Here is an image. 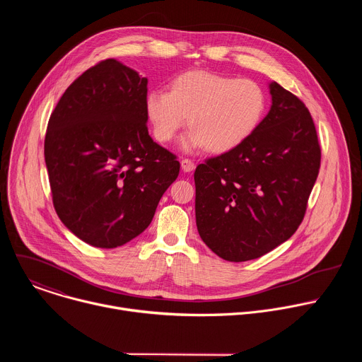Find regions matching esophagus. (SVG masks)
Instances as JSON below:
<instances>
[{"instance_id": "34e87169", "label": "esophagus", "mask_w": 362, "mask_h": 362, "mask_svg": "<svg viewBox=\"0 0 362 362\" xmlns=\"http://www.w3.org/2000/svg\"><path fill=\"white\" fill-rule=\"evenodd\" d=\"M180 166H182V170L189 173V172H193L194 170V163L190 160V159H182L180 160Z\"/></svg>"}]
</instances>
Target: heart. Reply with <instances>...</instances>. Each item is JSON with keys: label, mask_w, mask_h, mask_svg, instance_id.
Returning a JSON list of instances; mask_svg holds the SVG:
<instances>
[{"label": "heart", "mask_w": 362, "mask_h": 362, "mask_svg": "<svg viewBox=\"0 0 362 362\" xmlns=\"http://www.w3.org/2000/svg\"><path fill=\"white\" fill-rule=\"evenodd\" d=\"M147 119L159 141H170L186 124L185 150L203 147L226 153L247 140L262 122L267 97L249 78L190 70L172 80L170 91L150 90L144 98Z\"/></svg>", "instance_id": "1"}]
</instances>
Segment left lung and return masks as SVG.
Listing matches in <instances>:
<instances>
[{
	"label": "left lung",
	"mask_w": 362,
	"mask_h": 362,
	"mask_svg": "<svg viewBox=\"0 0 362 362\" xmlns=\"http://www.w3.org/2000/svg\"><path fill=\"white\" fill-rule=\"evenodd\" d=\"M268 115L236 148L194 172L196 226L222 259H256L300 225L318 177L321 147L303 103L269 83Z\"/></svg>",
	"instance_id": "8db88e82"
}]
</instances>
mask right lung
Segmentation results:
<instances>
[{
	"instance_id": "1",
	"label": "right lung",
	"mask_w": 362,
	"mask_h": 362,
	"mask_svg": "<svg viewBox=\"0 0 362 362\" xmlns=\"http://www.w3.org/2000/svg\"><path fill=\"white\" fill-rule=\"evenodd\" d=\"M147 78L109 59L64 91L48 120L44 158L54 209L83 242L112 249L139 236L180 163L148 136Z\"/></svg>"
}]
</instances>
